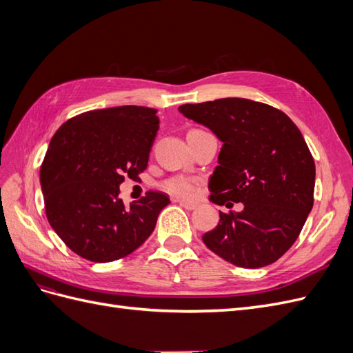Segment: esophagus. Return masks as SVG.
<instances>
[{"label":"esophagus","mask_w":353,"mask_h":353,"mask_svg":"<svg viewBox=\"0 0 353 353\" xmlns=\"http://www.w3.org/2000/svg\"><path fill=\"white\" fill-rule=\"evenodd\" d=\"M179 205L183 206L184 209H187V210H194V209L197 208L196 203H193V201H185V200H181Z\"/></svg>","instance_id":"esophagus-1"}]
</instances>
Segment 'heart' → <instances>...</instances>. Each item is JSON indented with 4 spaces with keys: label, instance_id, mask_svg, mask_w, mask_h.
Listing matches in <instances>:
<instances>
[{
    "label": "heart",
    "instance_id": "heart-1",
    "mask_svg": "<svg viewBox=\"0 0 353 353\" xmlns=\"http://www.w3.org/2000/svg\"><path fill=\"white\" fill-rule=\"evenodd\" d=\"M165 191L178 199H194L199 194L200 181L190 175H174L163 183Z\"/></svg>",
    "mask_w": 353,
    "mask_h": 353
}]
</instances>
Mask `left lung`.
Instances as JSON below:
<instances>
[{
    "mask_svg": "<svg viewBox=\"0 0 353 353\" xmlns=\"http://www.w3.org/2000/svg\"><path fill=\"white\" fill-rule=\"evenodd\" d=\"M178 110L223 143L209 183L219 212L203 243L227 262L262 268L279 261L314 206L315 163L302 132L284 112L248 99L183 104Z\"/></svg>",
    "mask_w": 353,
    "mask_h": 353,
    "instance_id": "left-lung-1",
    "label": "left lung"
}]
</instances>
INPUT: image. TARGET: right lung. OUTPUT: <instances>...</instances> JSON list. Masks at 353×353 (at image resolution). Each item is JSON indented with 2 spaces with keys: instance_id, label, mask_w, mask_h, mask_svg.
Masks as SVG:
<instances>
[{
  "instance_id": "right-lung-1",
  "label": "right lung",
  "mask_w": 353,
  "mask_h": 353,
  "mask_svg": "<svg viewBox=\"0 0 353 353\" xmlns=\"http://www.w3.org/2000/svg\"><path fill=\"white\" fill-rule=\"evenodd\" d=\"M157 131L156 109L121 105L81 113L52 135L39 170L46 215L81 258L117 261L153 232L169 197L150 190L125 206L119 185L144 172Z\"/></svg>"
}]
</instances>
